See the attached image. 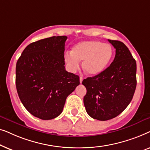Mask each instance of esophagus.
<instances>
[{
  "label": "esophagus",
  "mask_w": 150,
  "mask_h": 150,
  "mask_svg": "<svg viewBox=\"0 0 150 150\" xmlns=\"http://www.w3.org/2000/svg\"><path fill=\"white\" fill-rule=\"evenodd\" d=\"M83 81V78L82 76H80V83H82V82Z\"/></svg>",
  "instance_id": "obj_1"
}]
</instances>
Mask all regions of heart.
<instances>
[{"mask_svg":"<svg viewBox=\"0 0 150 150\" xmlns=\"http://www.w3.org/2000/svg\"><path fill=\"white\" fill-rule=\"evenodd\" d=\"M113 57V49L108 44L100 41H86L78 43L71 53L65 54V61L69 70L76 71L83 61V69L90 76L101 74L109 65Z\"/></svg>","mask_w":150,"mask_h":150,"instance_id":"obj_1","label":"heart"}]
</instances>
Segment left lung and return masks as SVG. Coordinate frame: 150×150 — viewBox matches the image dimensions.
I'll list each match as a JSON object with an SVG mask.
<instances>
[{"label": "left lung", "mask_w": 150, "mask_h": 150, "mask_svg": "<svg viewBox=\"0 0 150 150\" xmlns=\"http://www.w3.org/2000/svg\"><path fill=\"white\" fill-rule=\"evenodd\" d=\"M108 41L116 50L113 61L101 74L82 83L87 89L83 99L86 111L100 121L111 120L124 111L137 86V63L129 49L120 41Z\"/></svg>", "instance_id": "8db88e82"}]
</instances>
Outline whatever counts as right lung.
I'll use <instances>...</instances> for the list:
<instances>
[{"mask_svg":"<svg viewBox=\"0 0 150 150\" xmlns=\"http://www.w3.org/2000/svg\"><path fill=\"white\" fill-rule=\"evenodd\" d=\"M67 37L53 36L28 45L18 59L16 85L22 104L43 120L58 117L67 96L80 84L79 76L65 70Z\"/></svg>","mask_w":150,"mask_h":150,"instance_id":"1","label":"right lung"}]
</instances>
